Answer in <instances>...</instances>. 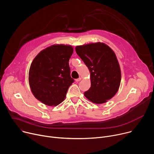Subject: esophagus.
Listing matches in <instances>:
<instances>
[{"label":"esophagus","instance_id":"esophagus-1","mask_svg":"<svg viewBox=\"0 0 154 154\" xmlns=\"http://www.w3.org/2000/svg\"><path fill=\"white\" fill-rule=\"evenodd\" d=\"M81 80V78H78V79H76V82H79Z\"/></svg>","mask_w":154,"mask_h":154}]
</instances>
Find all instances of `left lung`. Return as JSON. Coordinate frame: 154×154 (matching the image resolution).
I'll use <instances>...</instances> for the list:
<instances>
[{
	"label": "left lung",
	"mask_w": 154,
	"mask_h": 154,
	"mask_svg": "<svg viewBox=\"0 0 154 154\" xmlns=\"http://www.w3.org/2000/svg\"><path fill=\"white\" fill-rule=\"evenodd\" d=\"M75 50L91 73V86L84 96L96 104L106 103L117 92L121 81V68L114 52L101 42L78 46Z\"/></svg>",
	"instance_id": "1"
}]
</instances>
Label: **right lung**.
I'll return each instance as SVG.
<instances>
[{"label":"right lung","instance_id":"obj_1","mask_svg":"<svg viewBox=\"0 0 154 154\" xmlns=\"http://www.w3.org/2000/svg\"><path fill=\"white\" fill-rule=\"evenodd\" d=\"M73 52L70 45H54L40 51L33 60L29 72L30 88L34 97L45 105L62 103L74 82L68 63Z\"/></svg>","mask_w":154,"mask_h":154}]
</instances>
